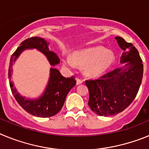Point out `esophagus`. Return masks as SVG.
Masks as SVG:
<instances>
[{
	"label": "esophagus",
	"mask_w": 149,
	"mask_h": 149,
	"mask_svg": "<svg viewBox=\"0 0 149 149\" xmlns=\"http://www.w3.org/2000/svg\"><path fill=\"white\" fill-rule=\"evenodd\" d=\"M76 81H77V85H79V84H81L83 83V81L80 78L76 79Z\"/></svg>",
	"instance_id": "obj_1"
}]
</instances>
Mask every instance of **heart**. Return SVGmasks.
Masks as SVG:
<instances>
[{
	"label": "heart",
	"instance_id": "obj_1",
	"mask_svg": "<svg viewBox=\"0 0 149 149\" xmlns=\"http://www.w3.org/2000/svg\"><path fill=\"white\" fill-rule=\"evenodd\" d=\"M114 54L110 50L102 47L77 51L70 58L63 59L64 65L74 68L75 65L84 67V72L88 77H98L103 74L114 62Z\"/></svg>",
	"mask_w": 149,
	"mask_h": 149
}]
</instances>
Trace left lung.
Returning <instances> with one entry per match:
<instances>
[{
  "label": "left lung",
  "mask_w": 149,
  "mask_h": 149,
  "mask_svg": "<svg viewBox=\"0 0 149 149\" xmlns=\"http://www.w3.org/2000/svg\"><path fill=\"white\" fill-rule=\"evenodd\" d=\"M123 50L117 68L96 80L86 81L89 92L88 104L101 116L119 113L132 103L141 85L143 64L136 48L122 37L115 38Z\"/></svg>",
  "instance_id": "left-lung-1"
}]
</instances>
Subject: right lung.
<instances>
[{
  "label": "right lung",
  "instance_id": "obj_1",
  "mask_svg": "<svg viewBox=\"0 0 149 149\" xmlns=\"http://www.w3.org/2000/svg\"><path fill=\"white\" fill-rule=\"evenodd\" d=\"M48 45L49 43L47 41L40 37H31L23 41L12 55L8 72L11 91L17 102L27 113L42 118L53 116L61 110L68 92L75 86L74 77H63L59 70L51 67L49 80L44 93L36 99H26L25 97L22 96L17 92L12 81V74L13 63L22 51L26 49L35 48L41 51L45 55L52 66L59 64V56L54 52L49 51Z\"/></svg>",
  "mask_w": 149,
  "mask_h": 149
}]
</instances>
